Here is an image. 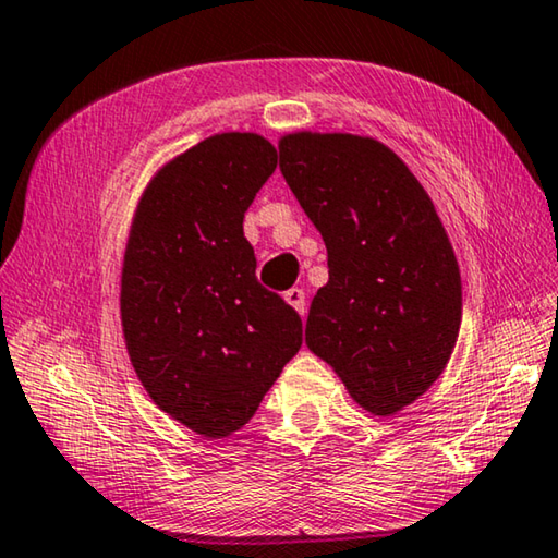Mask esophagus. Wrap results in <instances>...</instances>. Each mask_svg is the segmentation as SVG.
<instances>
[{
  "label": "esophagus",
  "mask_w": 558,
  "mask_h": 558,
  "mask_svg": "<svg viewBox=\"0 0 558 558\" xmlns=\"http://www.w3.org/2000/svg\"><path fill=\"white\" fill-rule=\"evenodd\" d=\"M286 300H288V305L295 307L300 315H305V290H302V288H290L286 292Z\"/></svg>",
  "instance_id": "esophagus-1"
}]
</instances>
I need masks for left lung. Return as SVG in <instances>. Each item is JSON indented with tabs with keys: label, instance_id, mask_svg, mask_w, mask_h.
<instances>
[{
	"label": "left lung",
	"instance_id": "left-lung-1",
	"mask_svg": "<svg viewBox=\"0 0 558 558\" xmlns=\"http://www.w3.org/2000/svg\"><path fill=\"white\" fill-rule=\"evenodd\" d=\"M280 172L327 245L307 347L366 411H401L446 369L462 317L458 260L426 189L356 135L282 137Z\"/></svg>",
	"mask_w": 558,
	"mask_h": 558
}]
</instances>
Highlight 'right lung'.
Segmentation results:
<instances>
[{
    "label": "right lung",
    "mask_w": 558,
    "mask_h": 558,
    "mask_svg": "<svg viewBox=\"0 0 558 558\" xmlns=\"http://www.w3.org/2000/svg\"><path fill=\"white\" fill-rule=\"evenodd\" d=\"M253 132H223L172 159L145 189L122 263L130 362L165 413L226 438L258 411L302 344V319L256 278L243 216L276 172Z\"/></svg>",
    "instance_id": "1"
}]
</instances>
